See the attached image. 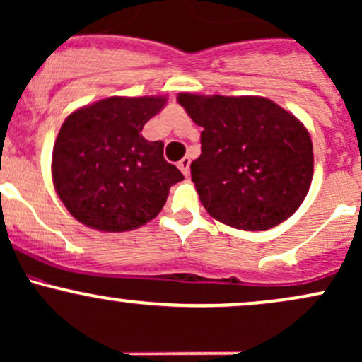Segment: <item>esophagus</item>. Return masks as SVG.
Here are the masks:
<instances>
[{
  "label": "esophagus",
  "instance_id": "1",
  "mask_svg": "<svg viewBox=\"0 0 362 362\" xmlns=\"http://www.w3.org/2000/svg\"><path fill=\"white\" fill-rule=\"evenodd\" d=\"M178 168L182 170V173L185 175V177H189V168H190V158H182L180 161H178Z\"/></svg>",
  "mask_w": 362,
  "mask_h": 362
}]
</instances>
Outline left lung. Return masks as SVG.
Instances as JSON below:
<instances>
[{
  "instance_id": "obj_1",
  "label": "left lung",
  "mask_w": 362,
  "mask_h": 362,
  "mask_svg": "<svg viewBox=\"0 0 362 362\" xmlns=\"http://www.w3.org/2000/svg\"><path fill=\"white\" fill-rule=\"evenodd\" d=\"M202 127L190 175L206 211L247 232L269 230L303 204L313 180L305 127L266 98L178 94Z\"/></svg>"
}]
</instances>
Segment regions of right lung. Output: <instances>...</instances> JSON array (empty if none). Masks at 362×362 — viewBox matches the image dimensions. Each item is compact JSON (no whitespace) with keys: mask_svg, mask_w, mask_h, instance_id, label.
Wrapping results in <instances>:
<instances>
[{"mask_svg":"<svg viewBox=\"0 0 362 362\" xmlns=\"http://www.w3.org/2000/svg\"><path fill=\"white\" fill-rule=\"evenodd\" d=\"M165 105L163 96H113L66 117L51 172L71 216L101 232H127L158 216L170 187L184 180L163 158V142L141 134Z\"/></svg>","mask_w":362,"mask_h":362,"instance_id":"right-lung-1","label":"right lung"}]
</instances>
